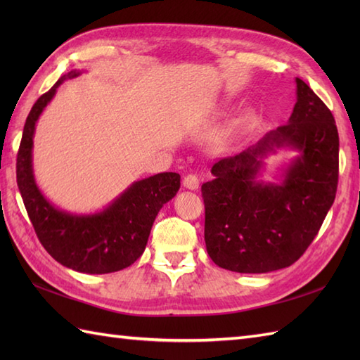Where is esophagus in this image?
I'll use <instances>...</instances> for the list:
<instances>
[{"label": "esophagus", "instance_id": "34e87169", "mask_svg": "<svg viewBox=\"0 0 360 360\" xmlns=\"http://www.w3.org/2000/svg\"><path fill=\"white\" fill-rule=\"evenodd\" d=\"M182 184L188 190H198L200 187V179H198L196 174H187L184 179H182Z\"/></svg>", "mask_w": 360, "mask_h": 360}]
</instances>
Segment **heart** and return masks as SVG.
<instances>
[{"label": "heart", "mask_w": 360, "mask_h": 360, "mask_svg": "<svg viewBox=\"0 0 360 360\" xmlns=\"http://www.w3.org/2000/svg\"><path fill=\"white\" fill-rule=\"evenodd\" d=\"M254 112L250 110H244L243 112H240V116L235 119L233 122V128H243V127H248L249 124H252V120H254Z\"/></svg>", "instance_id": "b5f03b06"}]
</instances>
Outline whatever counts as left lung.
Masks as SVG:
<instances>
[{
	"label": "left lung",
	"mask_w": 360,
	"mask_h": 360,
	"mask_svg": "<svg viewBox=\"0 0 360 360\" xmlns=\"http://www.w3.org/2000/svg\"><path fill=\"white\" fill-rule=\"evenodd\" d=\"M297 102L286 125L266 133L240 155L212 167L201 187L204 240L213 263L240 274L283 269L303 255L331 209L339 179V133L331 111L295 79ZM296 156L280 183L261 179L267 155Z\"/></svg>",
	"instance_id": "1"
}]
</instances>
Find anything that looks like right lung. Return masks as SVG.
<instances>
[{
    "mask_svg": "<svg viewBox=\"0 0 360 360\" xmlns=\"http://www.w3.org/2000/svg\"><path fill=\"white\" fill-rule=\"evenodd\" d=\"M72 70L62 75L30 110L17 158V184L38 240L60 264L83 274L125 269L139 258L162 205L181 187L178 173L165 172L133 182L98 212L74 213L53 205L38 187L32 148L37 120L63 82L79 77Z\"/></svg>",
    "mask_w": 360,
    "mask_h": 360,
    "instance_id": "right-lung-1",
    "label": "right lung"
}]
</instances>
